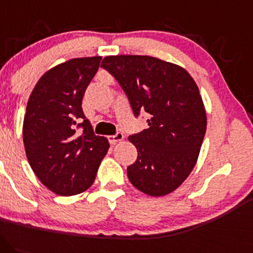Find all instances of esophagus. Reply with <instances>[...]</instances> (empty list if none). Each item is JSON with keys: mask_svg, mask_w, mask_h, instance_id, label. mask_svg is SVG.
I'll use <instances>...</instances> for the list:
<instances>
[{"mask_svg": "<svg viewBox=\"0 0 253 253\" xmlns=\"http://www.w3.org/2000/svg\"><path fill=\"white\" fill-rule=\"evenodd\" d=\"M124 138V135L122 134V132H117L116 135H112V136H109V142L111 144H115L117 143V142L122 141Z\"/></svg>", "mask_w": 253, "mask_h": 253, "instance_id": "34e87169", "label": "esophagus"}]
</instances>
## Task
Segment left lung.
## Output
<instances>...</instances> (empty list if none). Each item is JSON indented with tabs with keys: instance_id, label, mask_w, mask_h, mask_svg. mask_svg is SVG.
Wrapping results in <instances>:
<instances>
[{
	"instance_id": "left-lung-1",
	"label": "left lung",
	"mask_w": 253,
	"mask_h": 253,
	"mask_svg": "<svg viewBox=\"0 0 253 253\" xmlns=\"http://www.w3.org/2000/svg\"><path fill=\"white\" fill-rule=\"evenodd\" d=\"M101 68L121 84L135 117L148 115V127L129 136L137 149L126 169L130 183L154 197L174 191L195 167L206 135V110L194 79L150 56H107Z\"/></svg>"
}]
</instances>
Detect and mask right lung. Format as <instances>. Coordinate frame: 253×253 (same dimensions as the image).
<instances>
[{"instance_id":"right-lung-1","label":"right lung","mask_w":253,"mask_h":253,"mask_svg":"<svg viewBox=\"0 0 253 253\" xmlns=\"http://www.w3.org/2000/svg\"><path fill=\"white\" fill-rule=\"evenodd\" d=\"M100 61L95 56L56 65L28 99L22 126L26 157L39 180L57 195L86 191L109 150V141L94 135L81 106Z\"/></svg>"}]
</instances>
